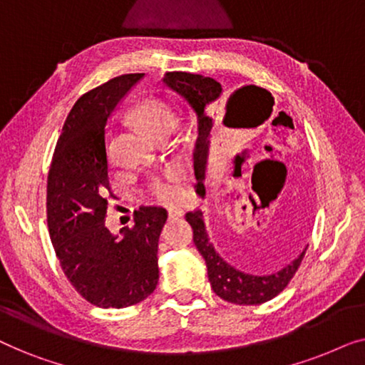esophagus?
Returning <instances> with one entry per match:
<instances>
[{"label":"esophagus","instance_id":"1","mask_svg":"<svg viewBox=\"0 0 365 365\" xmlns=\"http://www.w3.org/2000/svg\"><path fill=\"white\" fill-rule=\"evenodd\" d=\"M184 214L182 209H169V217L171 219H176V217H181Z\"/></svg>","mask_w":365,"mask_h":365}]
</instances>
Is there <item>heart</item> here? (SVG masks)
<instances>
[{
	"instance_id": "1",
	"label": "heart",
	"mask_w": 365,
	"mask_h": 365,
	"mask_svg": "<svg viewBox=\"0 0 365 365\" xmlns=\"http://www.w3.org/2000/svg\"><path fill=\"white\" fill-rule=\"evenodd\" d=\"M131 121L148 138L158 139L164 134H171L178 126V116L171 106L163 101H144L138 104L131 113ZM184 176L181 171L171 169L164 176L156 178L149 184V194L154 201L174 204L184 196Z\"/></svg>"
}]
</instances>
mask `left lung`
Listing matches in <instances>:
<instances>
[{
    "label": "left lung",
    "instance_id": "obj_1",
    "mask_svg": "<svg viewBox=\"0 0 365 365\" xmlns=\"http://www.w3.org/2000/svg\"><path fill=\"white\" fill-rule=\"evenodd\" d=\"M163 83L178 93L186 101L197 119V141L196 151H194V174H196V191L201 196H206L204 179H206L209 153H211V133H212V118L211 106L222 96V86L216 79L201 76V74H191L182 71L166 73ZM242 89H239L229 98L227 109L231 111L232 104L239 98L244 96ZM229 111L226 113L224 123L227 121ZM186 221L191 224L194 232V244H196L199 254H201L207 267V277L211 282L212 291L224 301L239 304V306H254L271 301L279 292L284 291L289 281L301 266L304 254L307 246L302 249L296 259L286 264L282 269L271 274H252L234 267L227 261H224L221 254L216 251L214 244L209 237L206 222H204L202 211H191L186 214Z\"/></svg>",
    "mask_w": 365,
    "mask_h": 365
}]
</instances>
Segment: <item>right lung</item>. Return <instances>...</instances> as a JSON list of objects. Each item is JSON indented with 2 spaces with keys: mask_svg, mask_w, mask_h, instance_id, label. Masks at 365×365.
Listing matches in <instances>:
<instances>
[{
  "mask_svg": "<svg viewBox=\"0 0 365 365\" xmlns=\"http://www.w3.org/2000/svg\"><path fill=\"white\" fill-rule=\"evenodd\" d=\"M144 74H123L74 103L58 139L48 176V227L54 252L73 287L98 307H129L154 292L158 244L168 211L143 206L134 226L106 227V124Z\"/></svg>",
  "mask_w": 365,
  "mask_h": 365,
  "instance_id": "add662e5",
  "label": "right lung"
}]
</instances>
